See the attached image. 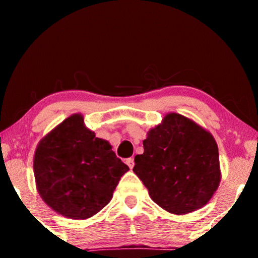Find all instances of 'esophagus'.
<instances>
[{
  "mask_svg": "<svg viewBox=\"0 0 258 258\" xmlns=\"http://www.w3.org/2000/svg\"><path fill=\"white\" fill-rule=\"evenodd\" d=\"M126 164H127L128 167L132 169L134 167V159L133 158H128L127 160H126Z\"/></svg>",
  "mask_w": 258,
  "mask_h": 258,
  "instance_id": "esophagus-1",
  "label": "esophagus"
}]
</instances>
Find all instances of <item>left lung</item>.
Instances as JSON below:
<instances>
[{"label":"left lung","mask_w":258,"mask_h":258,"mask_svg":"<svg viewBox=\"0 0 258 258\" xmlns=\"http://www.w3.org/2000/svg\"><path fill=\"white\" fill-rule=\"evenodd\" d=\"M145 152L137 155L133 172L154 202L172 214L202 208L221 180L218 148L212 134L178 113H168L148 132Z\"/></svg>","instance_id":"8db88e82"}]
</instances>
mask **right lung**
<instances>
[{"label": "right lung", "instance_id": "add662e5", "mask_svg": "<svg viewBox=\"0 0 258 258\" xmlns=\"http://www.w3.org/2000/svg\"><path fill=\"white\" fill-rule=\"evenodd\" d=\"M106 140L95 138L81 115H73L38 145L34 174L42 199L61 215L85 220L112 198L128 171Z\"/></svg>", "mask_w": 258, "mask_h": 258}]
</instances>
